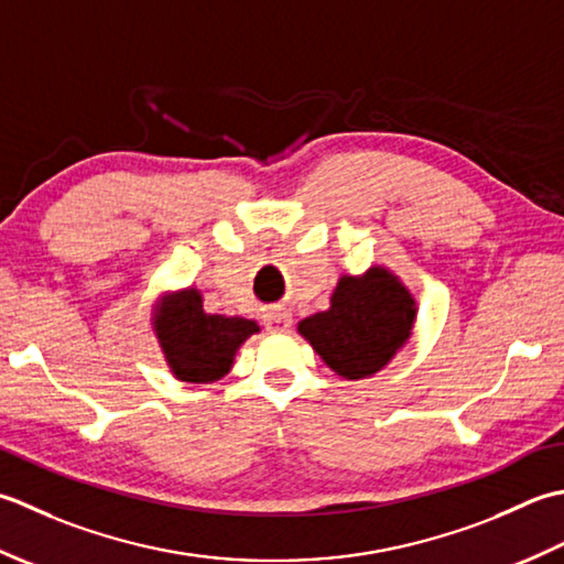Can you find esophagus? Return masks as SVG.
Wrapping results in <instances>:
<instances>
[{
    "mask_svg": "<svg viewBox=\"0 0 564 564\" xmlns=\"http://www.w3.org/2000/svg\"><path fill=\"white\" fill-rule=\"evenodd\" d=\"M265 328L270 333H286L292 328V314L286 308H274L265 316Z\"/></svg>",
    "mask_w": 564,
    "mask_h": 564,
    "instance_id": "esophagus-1",
    "label": "esophagus"
}]
</instances>
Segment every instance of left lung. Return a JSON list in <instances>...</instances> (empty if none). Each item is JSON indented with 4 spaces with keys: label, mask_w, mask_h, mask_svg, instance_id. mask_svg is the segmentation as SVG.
Listing matches in <instances>:
<instances>
[{
    "label": "left lung",
    "mask_w": 564,
    "mask_h": 564,
    "mask_svg": "<svg viewBox=\"0 0 564 564\" xmlns=\"http://www.w3.org/2000/svg\"><path fill=\"white\" fill-rule=\"evenodd\" d=\"M416 302L397 274L370 268L343 274L330 294V308L299 321V333L312 343L333 372L365 379L382 370L411 338Z\"/></svg>",
    "instance_id": "obj_1"
}]
</instances>
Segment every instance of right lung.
<instances>
[{
    "mask_svg": "<svg viewBox=\"0 0 564 564\" xmlns=\"http://www.w3.org/2000/svg\"><path fill=\"white\" fill-rule=\"evenodd\" d=\"M153 330L172 375L182 382H216L234 367L238 348L258 333L250 318L206 314L202 292L182 290L158 304Z\"/></svg>",
    "mask_w": 564,
    "mask_h": 564,
    "instance_id": "right-lung-1",
    "label": "right lung"
}]
</instances>
